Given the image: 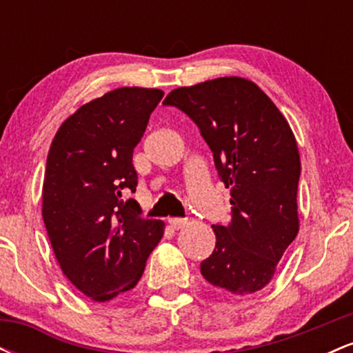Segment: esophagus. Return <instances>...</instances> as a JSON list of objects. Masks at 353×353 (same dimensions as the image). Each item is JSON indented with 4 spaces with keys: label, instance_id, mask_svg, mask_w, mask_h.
Segmentation results:
<instances>
[{
    "label": "esophagus",
    "instance_id": "1",
    "mask_svg": "<svg viewBox=\"0 0 353 353\" xmlns=\"http://www.w3.org/2000/svg\"><path fill=\"white\" fill-rule=\"evenodd\" d=\"M169 224H171V228H172V229L179 230V229L185 228V225H188V221H185V219H177V217H171V219H169Z\"/></svg>",
    "mask_w": 353,
    "mask_h": 353
}]
</instances>
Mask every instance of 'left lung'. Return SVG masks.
I'll return each mask as SVG.
<instances>
[{"label": "left lung", "mask_w": 353, "mask_h": 353, "mask_svg": "<svg viewBox=\"0 0 353 353\" xmlns=\"http://www.w3.org/2000/svg\"><path fill=\"white\" fill-rule=\"evenodd\" d=\"M164 104L199 125L230 189L232 221L212 225L216 249L201 274L230 294L262 290L301 225V156L292 129L257 84L239 76L172 89Z\"/></svg>", "instance_id": "1"}]
</instances>
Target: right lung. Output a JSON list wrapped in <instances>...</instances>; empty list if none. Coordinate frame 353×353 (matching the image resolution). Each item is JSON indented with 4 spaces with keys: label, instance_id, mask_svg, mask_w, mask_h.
<instances>
[{
    "label": "right lung",
    "instance_id": "1",
    "mask_svg": "<svg viewBox=\"0 0 353 353\" xmlns=\"http://www.w3.org/2000/svg\"><path fill=\"white\" fill-rule=\"evenodd\" d=\"M164 92L117 88L83 104L56 132L43 182V219L63 274L81 294L108 302L134 289L163 239L134 199L132 151Z\"/></svg>",
    "mask_w": 353,
    "mask_h": 353
}]
</instances>
